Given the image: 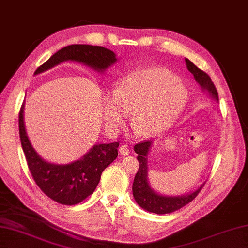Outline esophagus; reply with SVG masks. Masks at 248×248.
<instances>
[{
    "label": "esophagus",
    "mask_w": 248,
    "mask_h": 248,
    "mask_svg": "<svg viewBox=\"0 0 248 248\" xmlns=\"http://www.w3.org/2000/svg\"><path fill=\"white\" fill-rule=\"evenodd\" d=\"M119 152H120L121 155H128V154H129V149H128L127 146H126L125 143H123V144H121V146H120Z\"/></svg>",
    "instance_id": "34e87169"
}]
</instances>
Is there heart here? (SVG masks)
I'll use <instances>...</instances> for the list:
<instances>
[{
    "label": "heart",
    "instance_id": "obj_1",
    "mask_svg": "<svg viewBox=\"0 0 248 248\" xmlns=\"http://www.w3.org/2000/svg\"><path fill=\"white\" fill-rule=\"evenodd\" d=\"M188 100V91L174 73L164 68H144L121 78L116 90H105L100 102L107 128L122 129L133 114V127L140 136H155L178 118Z\"/></svg>",
    "mask_w": 248,
    "mask_h": 248
}]
</instances>
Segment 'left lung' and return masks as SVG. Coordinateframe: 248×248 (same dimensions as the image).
<instances>
[{"label": "left lung", "mask_w": 248, "mask_h": 248, "mask_svg": "<svg viewBox=\"0 0 248 248\" xmlns=\"http://www.w3.org/2000/svg\"><path fill=\"white\" fill-rule=\"evenodd\" d=\"M185 60L186 68H188L189 71L193 74L195 81L200 84L202 90L208 92V94L211 95L215 100L218 101V92L208 74L206 72H204L203 70L199 69L193 62H191L189 59L186 58ZM151 144V140H148V141L135 144L134 147L135 152L138 154L137 160L139 162V168L133 182V195L139 206L146 209V211L161 215L170 214L177 211V209H180L181 207H184L185 205L189 204L191 201H193L195 197L200 193V191L202 190L204 185L201 186L198 190L194 191V192L181 195V197H165V195H161L154 192L148 182L147 156L149 150H150Z\"/></svg>", "instance_id": "8db88e82"}]
</instances>
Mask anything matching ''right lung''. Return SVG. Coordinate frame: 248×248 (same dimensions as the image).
Instances as JSON below:
<instances>
[{
    "mask_svg": "<svg viewBox=\"0 0 248 248\" xmlns=\"http://www.w3.org/2000/svg\"><path fill=\"white\" fill-rule=\"evenodd\" d=\"M113 51L86 44H73L58 50L35 70L34 74L44 72L66 60H76L104 72L116 62ZM19 136L27 164L39 188L55 202L76 205L94 192L102 171L118 156L119 142L95 144L80 160L70 164H53L44 161L32 147L23 122V105L19 112Z\"/></svg>",
    "mask_w": 248,
    "mask_h": 248,
    "instance_id": "obj_1",
    "label": "right lung"
}]
</instances>
